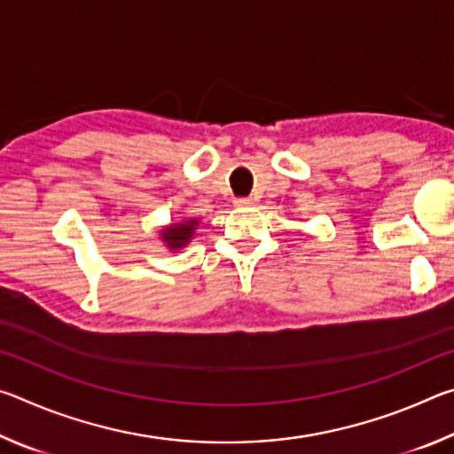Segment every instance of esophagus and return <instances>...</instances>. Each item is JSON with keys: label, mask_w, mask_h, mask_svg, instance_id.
<instances>
[{"label": "esophagus", "mask_w": 454, "mask_h": 454, "mask_svg": "<svg viewBox=\"0 0 454 454\" xmlns=\"http://www.w3.org/2000/svg\"><path fill=\"white\" fill-rule=\"evenodd\" d=\"M254 202H252V198H236L234 200V206H238V208H246V206H252Z\"/></svg>", "instance_id": "obj_1"}]
</instances>
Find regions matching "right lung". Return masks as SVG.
<instances>
[{
  "mask_svg": "<svg viewBox=\"0 0 454 454\" xmlns=\"http://www.w3.org/2000/svg\"><path fill=\"white\" fill-rule=\"evenodd\" d=\"M196 226H198V220H182L178 224L166 226L160 236H162V242H166L168 248L178 250L190 242Z\"/></svg>",
  "mask_w": 454,
  "mask_h": 454,
  "instance_id": "1",
  "label": "right lung"
}]
</instances>
